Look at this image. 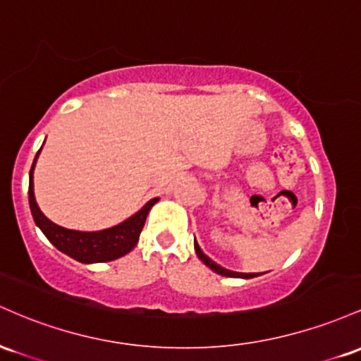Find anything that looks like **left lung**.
<instances>
[{
  "instance_id": "1",
  "label": "left lung",
  "mask_w": 361,
  "mask_h": 361,
  "mask_svg": "<svg viewBox=\"0 0 361 361\" xmlns=\"http://www.w3.org/2000/svg\"><path fill=\"white\" fill-rule=\"evenodd\" d=\"M194 249H196L197 257H200L201 261L204 262V264L208 266L209 269L214 271V273H216V274H221V276H228V278H244V279H249V278H256V276H259L257 273H237V271H230V269L224 268V266L216 264V262H214L213 259H209L208 256H206L204 252H202L201 247H200V244H197L196 240H194Z\"/></svg>"
}]
</instances>
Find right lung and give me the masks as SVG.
<instances>
[{
	"label": "right lung",
	"mask_w": 361,
	"mask_h": 361,
	"mask_svg": "<svg viewBox=\"0 0 361 361\" xmlns=\"http://www.w3.org/2000/svg\"><path fill=\"white\" fill-rule=\"evenodd\" d=\"M40 149H42V147H40ZM40 149L35 155L30 173H28V204H30L35 225L42 230L47 240L61 252L73 257L75 261L83 262V264L114 261V259H119L131 252L137 240H140V233L143 230L145 221H147L148 212L159 201V197L149 200L140 212L129 216L128 220L121 221L119 225L111 226V228L97 230V232H80V230L64 228V226L56 225L54 221H51L46 214L40 212L37 201H35L34 169L35 164H37Z\"/></svg>",
	"instance_id": "add662e5"
}]
</instances>
